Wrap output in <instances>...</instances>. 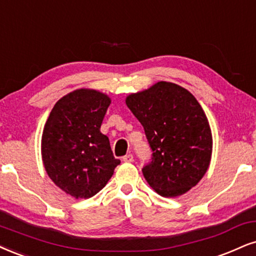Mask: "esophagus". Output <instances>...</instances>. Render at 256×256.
<instances>
[{"mask_svg":"<svg viewBox=\"0 0 256 256\" xmlns=\"http://www.w3.org/2000/svg\"><path fill=\"white\" fill-rule=\"evenodd\" d=\"M122 160L124 162H132L134 160V158H133V156H132V154H127V156H124L122 158Z\"/></svg>","mask_w":256,"mask_h":256,"instance_id":"obj_1","label":"esophagus"}]
</instances>
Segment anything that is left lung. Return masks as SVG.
<instances>
[{"instance_id": "left-lung-1", "label": "left lung", "mask_w": 256, "mask_h": 256, "mask_svg": "<svg viewBox=\"0 0 256 256\" xmlns=\"http://www.w3.org/2000/svg\"><path fill=\"white\" fill-rule=\"evenodd\" d=\"M126 104L152 150L144 179L162 197L184 194L209 168L212 136L204 110L190 91L170 82L132 94Z\"/></svg>"}]
</instances>
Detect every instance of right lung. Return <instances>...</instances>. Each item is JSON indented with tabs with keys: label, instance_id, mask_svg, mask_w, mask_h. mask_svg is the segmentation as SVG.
I'll use <instances>...</instances> for the list:
<instances>
[{
	"label": "right lung",
	"instance_id": "add662e5",
	"mask_svg": "<svg viewBox=\"0 0 256 256\" xmlns=\"http://www.w3.org/2000/svg\"><path fill=\"white\" fill-rule=\"evenodd\" d=\"M110 102L100 91L74 90L54 104L44 127L41 156L47 174L74 198L100 192L121 162L100 133Z\"/></svg>",
	"mask_w": 256,
	"mask_h": 256
}]
</instances>
